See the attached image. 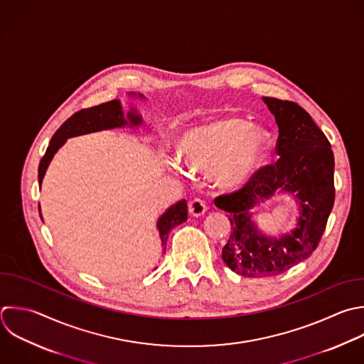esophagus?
<instances>
[{"instance_id":"1","label":"esophagus","mask_w":364,"mask_h":364,"mask_svg":"<svg viewBox=\"0 0 364 364\" xmlns=\"http://www.w3.org/2000/svg\"><path fill=\"white\" fill-rule=\"evenodd\" d=\"M205 212H206V203L202 199L196 198L189 202V213L192 216L198 218V216H202Z\"/></svg>"}]
</instances>
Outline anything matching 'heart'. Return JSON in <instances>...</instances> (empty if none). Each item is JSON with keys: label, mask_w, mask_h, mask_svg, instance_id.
Wrapping results in <instances>:
<instances>
[{"label": "heart", "mask_w": 364, "mask_h": 364, "mask_svg": "<svg viewBox=\"0 0 364 364\" xmlns=\"http://www.w3.org/2000/svg\"><path fill=\"white\" fill-rule=\"evenodd\" d=\"M272 135L240 118H219L191 129L181 139V155L195 171L213 172L220 188L246 183L264 164Z\"/></svg>", "instance_id": "1"}]
</instances>
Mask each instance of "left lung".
<instances>
[{"mask_svg":"<svg viewBox=\"0 0 364 364\" xmlns=\"http://www.w3.org/2000/svg\"><path fill=\"white\" fill-rule=\"evenodd\" d=\"M263 101L279 128V159L260 168L239 191L215 199L232 225L222 259L245 277L282 274L307 259L323 236L334 203V156L326 135L296 102L267 97ZM276 191L291 194L301 215L290 234L270 238L255 228L250 209Z\"/></svg>","mask_w":364,"mask_h":364,"instance_id":"left-lung-1","label":"left lung"}]
</instances>
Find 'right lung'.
Segmentation results:
<instances>
[{
    "mask_svg": "<svg viewBox=\"0 0 364 364\" xmlns=\"http://www.w3.org/2000/svg\"><path fill=\"white\" fill-rule=\"evenodd\" d=\"M132 95L135 97L136 94H132ZM138 97L144 98V95H141V94H138ZM141 124H142V118L135 112L134 108L128 114V119L124 118L122 107H121V102L118 100H114V101H109V102H105V104H101V105L87 108V109H81V111L75 112L54 134V136H53V139H51V142H50V145L46 151V155L43 156V159L40 162V166H38L40 185L43 182V178H44V175L47 172V168H48L51 159L54 158L55 152L65 144V141L68 138L80 136V135H85V134H91V132H98V131H104V129L121 128V127H125V125L138 127ZM186 219H188V205H186L185 199L172 205L158 219L156 228L159 230V237L162 240L164 252L166 249V240H168L169 232L175 226L183 223Z\"/></svg>",
    "mask_w": 364,
    "mask_h": 364,
    "instance_id": "obj_1",
    "label": "right lung"
}]
</instances>
